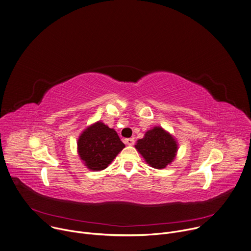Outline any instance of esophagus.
<instances>
[{
    "mask_svg": "<svg viewBox=\"0 0 251 251\" xmlns=\"http://www.w3.org/2000/svg\"><path fill=\"white\" fill-rule=\"evenodd\" d=\"M125 144L126 145H128V146H132V145H134V139L133 138H128V139H125Z\"/></svg>",
    "mask_w": 251,
    "mask_h": 251,
    "instance_id": "34e87169",
    "label": "esophagus"
}]
</instances>
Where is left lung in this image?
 Returning a JSON list of instances; mask_svg holds the SVG:
<instances>
[{
  "label": "left lung",
  "instance_id": "obj_1",
  "mask_svg": "<svg viewBox=\"0 0 251 251\" xmlns=\"http://www.w3.org/2000/svg\"><path fill=\"white\" fill-rule=\"evenodd\" d=\"M135 148L150 166L162 170L175 160L178 144L170 132L154 126L145 133L143 139L137 141Z\"/></svg>",
  "mask_w": 251,
  "mask_h": 251
}]
</instances>
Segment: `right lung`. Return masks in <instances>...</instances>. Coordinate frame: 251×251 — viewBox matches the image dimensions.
<instances>
[{"instance_id":"add662e5","label":"right lung","mask_w":251,"mask_h":251,"mask_svg":"<svg viewBox=\"0 0 251 251\" xmlns=\"http://www.w3.org/2000/svg\"><path fill=\"white\" fill-rule=\"evenodd\" d=\"M76 145L80 160L87 169L93 172L105 170L125 148L117 132L101 121L83 130Z\"/></svg>"}]
</instances>
